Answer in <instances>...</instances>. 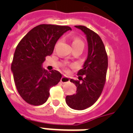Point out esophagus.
I'll return each instance as SVG.
<instances>
[{
    "instance_id": "obj_1",
    "label": "esophagus",
    "mask_w": 133,
    "mask_h": 133,
    "mask_svg": "<svg viewBox=\"0 0 133 133\" xmlns=\"http://www.w3.org/2000/svg\"><path fill=\"white\" fill-rule=\"evenodd\" d=\"M61 81L63 83H66L70 81V79H69L68 77H66V76H63V77H61Z\"/></svg>"
}]
</instances>
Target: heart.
I'll list each match as a JSON object with an SVG mask.
<instances>
[{"label":"heart","mask_w":133,"mask_h":133,"mask_svg":"<svg viewBox=\"0 0 133 133\" xmlns=\"http://www.w3.org/2000/svg\"><path fill=\"white\" fill-rule=\"evenodd\" d=\"M83 45V41L79 38H73L72 41V45Z\"/></svg>","instance_id":"heart-1"}]
</instances>
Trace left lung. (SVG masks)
<instances>
[{
  "label": "left lung",
  "instance_id": "8db88e82",
  "mask_svg": "<svg viewBox=\"0 0 133 133\" xmlns=\"http://www.w3.org/2000/svg\"><path fill=\"white\" fill-rule=\"evenodd\" d=\"M85 34L88 42V56L82 69L79 70V80L71 79L77 86V93L68 95L65 101L69 107L81 110L90 107L100 97L105 82L108 56L100 36L85 26L76 25ZM84 78L82 79V76Z\"/></svg>",
  "mask_w": 133,
  "mask_h": 133
}]
</instances>
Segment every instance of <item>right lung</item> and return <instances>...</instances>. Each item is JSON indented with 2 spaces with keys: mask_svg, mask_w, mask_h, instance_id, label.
I'll list each match as a JSON object with an SVG mask.
<instances>
[{
  "mask_svg": "<svg viewBox=\"0 0 133 133\" xmlns=\"http://www.w3.org/2000/svg\"><path fill=\"white\" fill-rule=\"evenodd\" d=\"M72 30L68 26L42 24L31 30L18 44L14 54L11 70L21 97L31 105L45 103L50 88L60 81L58 71L43 68L47 56L54 51L56 41Z\"/></svg>",
  "mask_w": 133,
  "mask_h": 133,
  "instance_id": "add662e5",
  "label": "right lung"
}]
</instances>
